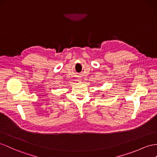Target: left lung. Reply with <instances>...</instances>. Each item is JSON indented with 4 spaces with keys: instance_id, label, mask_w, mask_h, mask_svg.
Segmentation results:
<instances>
[{
    "instance_id": "obj_1",
    "label": "left lung",
    "mask_w": 157,
    "mask_h": 157,
    "mask_svg": "<svg viewBox=\"0 0 157 157\" xmlns=\"http://www.w3.org/2000/svg\"><path fill=\"white\" fill-rule=\"evenodd\" d=\"M102 97H105V96H104V95H102Z\"/></svg>"
}]
</instances>
